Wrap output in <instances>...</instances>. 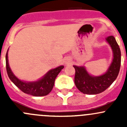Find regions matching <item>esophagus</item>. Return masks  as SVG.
<instances>
[{
  "mask_svg": "<svg viewBox=\"0 0 127 127\" xmlns=\"http://www.w3.org/2000/svg\"><path fill=\"white\" fill-rule=\"evenodd\" d=\"M71 63V60H70L69 58H67L66 60V61H65V63L66 64H70Z\"/></svg>",
  "mask_w": 127,
  "mask_h": 127,
  "instance_id": "1",
  "label": "esophagus"
}]
</instances>
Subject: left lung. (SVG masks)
<instances>
[{"instance_id": "1", "label": "left lung", "mask_w": 127, "mask_h": 127, "mask_svg": "<svg viewBox=\"0 0 127 127\" xmlns=\"http://www.w3.org/2000/svg\"><path fill=\"white\" fill-rule=\"evenodd\" d=\"M113 52L112 63L105 74L100 76L90 75L84 66H73L75 74L74 82L80 92L84 94L96 95L106 90L118 76L121 63V52L116 39L112 35L106 39Z\"/></svg>"}]
</instances>
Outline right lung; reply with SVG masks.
<instances>
[{
  "mask_svg": "<svg viewBox=\"0 0 127 127\" xmlns=\"http://www.w3.org/2000/svg\"><path fill=\"white\" fill-rule=\"evenodd\" d=\"M5 60L7 74L11 82L23 92L34 96L47 95L53 89L56 77L61 69L64 68V66H60L56 68L50 70L42 79L37 81L28 82L20 80L12 72L8 64V51L6 54Z\"/></svg>",
  "mask_w": 127,
  "mask_h": 127,
  "instance_id": "right-lung-1",
  "label": "right lung"
}]
</instances>
